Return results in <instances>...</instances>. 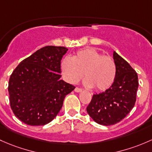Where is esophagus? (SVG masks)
I'll list each match as a JSON object with an SVG mask.
<instances>
[{"label": "esophagus", "mask_w": 152, "mask_h": 152, "mask_svg": "<svg viewBox=\"0 0 152 152\" xmlns=\"http://www.w3.org/2000/svg\"><path fill=\"white\" fill-rule=\"evenodd\" d=\"M82 90H83L82 88H77V87H76L75 88V91L77 92V93H79V92H81V91H82Z\"/></svg>", "instance_id": "obj_1"}]
</instances>
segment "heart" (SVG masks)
Instances as JSON below:
<instances>
[{"instance_id":"b5f03b06","label":"heart","mask_w":152,"mask_h":152,"mask_svg":"<svg viewBox=\"0 0 152 152\" xmlns=\"http://www.w3.org/2000/svg\"><path fill=\"white\" fill-rule=\"evenodd\" d=\"M61 72L68 83L76 84L85 75L86 86L96 91H105L115 80L116 66L110 56H102L93 48L80 50L61 62Z\"/></svg>"}]
</instances>
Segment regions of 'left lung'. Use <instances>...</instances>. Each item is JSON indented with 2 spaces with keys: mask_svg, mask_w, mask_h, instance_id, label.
<instances>
[{
  "mask_svg": "<svg viewBox=\"0 0 152 152\" xmlns=\"http://www.w3.org/2000/svg\"><path fill=\"white\" fill-rule=\"evenodd\" d=\"M116 75L112 86L93 95L86 110L99 124L110 126L119 122L133 108L138 88L137 74L128 62L114 51Z\"/></svg>",
  "mask_w": 152,
  "mask_h": 152,
  "instance_id": "obj_1",
  "label": "left lung"
}]
</instances>
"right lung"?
<instances>
[{
    "label": "right lung",
    "mask_w": 152,
    "mask_h": 152,
    "mask_svg": "<svg viewBox=\"0 0 152 152\" xmlns=\"http://www.w3.org/2000/svg\"><path fill=\"white\" fill-rule=\"evenodd\" d=\"M68 49L46 46L24 59L11 75L9 101L14 114L31 126L52 121L75 87L61 80V61Z\"/></svg>",
    "instance_id": "1"
}]
</instances>
